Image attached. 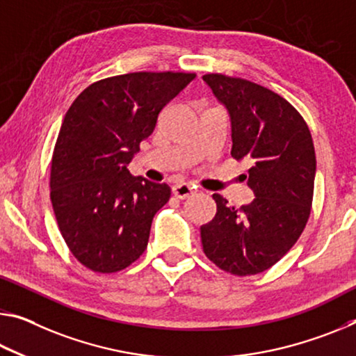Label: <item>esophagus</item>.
Listing matches in <instances>:
<instances>
[{"mask_svg": "<svg viewBox=\"0 0 356 356\" xmlns=\"http://www.w3.org/2000/svg\"><path fill=\"white\" fill-rule=\"evenodd\" d=\"M172 193L174 196H177L179 200H187L195 193V187H191L190 184L179 182L176 185H172Z\"/></svg>", "mask_w": 356, "mask_h": 356, "instance_id": "1", "label": "esophagus"}]
</instances>
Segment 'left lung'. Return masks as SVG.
<instances>
[{
  "mask_svg": "<svg viewBox=\"0 0 356 356\" xmlns=\"http://www.w3.org/2000/svg\"><path fill=\"white\" fill-rule=\"evenodd\" d=\"M202 81L228 111L231 156L250 165L249 204L228 206L201 227L206 257L234 275L269 269L300 238L310 216L317 161L307 123L289 101L257 83L223 74Z\"/></svg>",
  "mask_w": 356,
  "mask_h": 356,
  "instance_id": "left-lung-1",
  "label": "left lung"
}]
</instances>
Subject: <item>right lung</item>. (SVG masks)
Masks as SVG:
<instances>
[{"label":"right lung","mask_w":356,"mask_h":356,"mask_svg":"<svg viewBox=\"0 0 356 356\" xmlns=\"http://www.w3.org/2000/svg\"><path fill=\"white\" fill-rule=\"evenodd\" d=\"M185 72H129L92 83L67 109L50 169V200L65 242L95 273L125 269L147 249L171 188L128 171L158 114L193 81Z\"/></svg>","instance_id":"obj_1"}]
</instances>
